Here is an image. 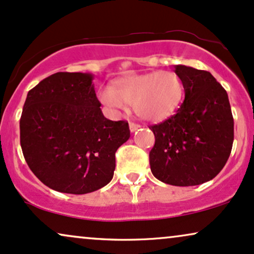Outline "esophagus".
<instances>
[{"instance_id": "obj_1", "label": "esophagus", "mask_w": 254, "mask_h": 254, "mask_svg": "<svg viewBox=\"0 0 254 254\" xmlns=\"http://www.w3.org/2000/svg\"><path fill=\"white\" fill-rule=\"evenodd\" d=\"M140 127H141V126H140L139 124H135V122H129V129H130V132H132V133L139 129Z\"/></svg>"}]
</instances>
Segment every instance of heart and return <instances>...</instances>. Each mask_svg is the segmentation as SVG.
Returning <instances> with one entry per match:
<instances>
[{
	"mask_svg": "<svg viewBox=\"0 0 254 254\" xmlns=\"http://www.w3.org/2000/svg\"><path fill=\"white\" fill-rule=\"evenodd\" d=\"M184 92L183 79L177 73L156 70L115 80L112 87L100 94V100L114 113L133 105L139 117L160 122L178 111Z\"/></svg>",
	"mask_w": 254,
	"mask_h": 254,
	"instance_id": "heart-1",
	"label": "heart"
}]
</instances>
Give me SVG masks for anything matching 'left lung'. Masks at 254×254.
I'll return each mask as SVG.
<instances>
[{
	"instance_id": "8db88e82",
	"label": "left lung",
	"mask_w": 254,
	"mask_h": 254,
	"mask_svg": "<svg viewBox=\"0 0 254 254\" xmlns=\"http://www.w3.org/2000/svg\"><path fill=\"white\" fill-rule=\"evenodd\" d=\"M185 100L173 117L149 129L154 177L173 186H195L213 179L232 151L234 122L226 90L209 71L175 65Z\"/></svg>"
}]
</instances>
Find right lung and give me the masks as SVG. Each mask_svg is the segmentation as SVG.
Here are the masks:
<instances>
[{"mask_svg":"<svg viewBox=\"0 0 254 254\" xmlns=\"http://www.w3.org/2000/svg\"><path fill=\"white\" fill-rule=\"evenodd\" d=\"M93 75L60 71L28 92L20 119L23 156L49 189L86 194L112 180L115 152L129 139L127 121L103 117Z\"/></svg>","mask_w":254,"mask_h":254,"instance_id":"right-lung-1","label":"right lung"}]
</instances>
